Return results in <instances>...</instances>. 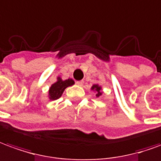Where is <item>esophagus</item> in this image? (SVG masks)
<instances>
[{"label":"esophagus","mask_w":161,"mask_h":161,"mask_svg":"<svg viewBox=\"0 0 161 161\" xmlns=\"http://www.w3.org/2000/svg\"><path fill=\"white\" fill-rule=\"evenodd\" d=\"M76 84H77V85H78V86H83V84H84V81H83V80H79V81H77V82H76Z\"/></svg>","instance_id":"1"}]
</instances>
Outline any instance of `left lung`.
I'll return each mask as SVG.
<instances>
[{
	"mask_svg": "<svg viewBox=\"0 0 161 161\" xmlns=\"http://www.w3.org/2000/svg\"><path fill=\"white\" fill-rule=\"evenodd\" d=\"M91 89L95 92V93H96V97H100L101 94H102V91H101L102 88H101V86H99L98 84H94V85H93L92 87H91Z\"/></svg>",
	"mask_w": 161,
	"mask_h": 161,
	"instance_id": "8db88e82",
	"label": "left lung"
}]
</instances>
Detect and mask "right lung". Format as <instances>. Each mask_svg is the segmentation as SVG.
<instances>
[{
    "instance_id": "right-lung-1",
    "label": "right lung",
    "mask_w": 161,
    "mask_h": 161,
    "mask_svg": "<svg viewBox=\"0 0 161 161\" xmlns=\"http://www.w3.org/2000/svg\"><path fill=\"white\" fill-rule=\"evenodd\" d=\"M75 84L74 80L68 79L63 80L60 77L57 78V81L51 85L48 90V98L50 101H55L58 100L64 92V90L68 86H73Z\"/></svg>"
}]
</instances>
